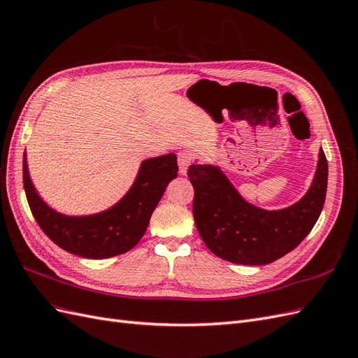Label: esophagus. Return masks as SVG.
Masks as SVG:
<instances>
[{"instance_id": "1", "label": "esophagus", "mask_w": 358, "mask_h": 358, "mask_svg": "<svg viewBox=\"0 0 358 358\" xmlns=\"http://www.w3.org/2000/svg\"><path fill=\"white\" fill-rule=\"evenodd\" d=\"M192 154L189 150H182V152L178 154V164H179V173L180 175H187V170L191 166L192 162Z\"/></svg>"}]
</instances>
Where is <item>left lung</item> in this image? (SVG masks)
<instances>
[{
    "mask_svg": "<svg viewBox=\"0 0 358 358\" xmlns=\"http://www.w3.org/2000/svg\"><path fill=\"white\" fill-rule=\"evenodd\" d=\"M329 166L324 150L306 196L280 210L246 203L224 173L213 166L192 164V215L204 245L236 264L262 266L292 251L310 233L326 201Z\"/></svg>",
    "mask_w": 358,
    "mask_h": 358,
    "instance_id": "obj_1",
    "label": "left lung"
}]
</instances>
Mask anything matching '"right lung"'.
Segmentation results:
<instances>
[{"mask_svg":"<svg viewBox=\"0 0 358 358\" xmlns=\"http://www.w3.org/2000/svg\"><path fill=\"white\" fill-rule=\"evenodd\" d=\"M178 170L175 154L143 161L127 196L109 210L91 216H66L50 209L32 187L25 157L24 188L32 216L53 243L79 257L110 258L129 251L142 239L150 215Z\"/></svg>","mask_w":358,"mask_h":358,"instance_id":"right-lung-1","label":"right lung"}]
</instances>
